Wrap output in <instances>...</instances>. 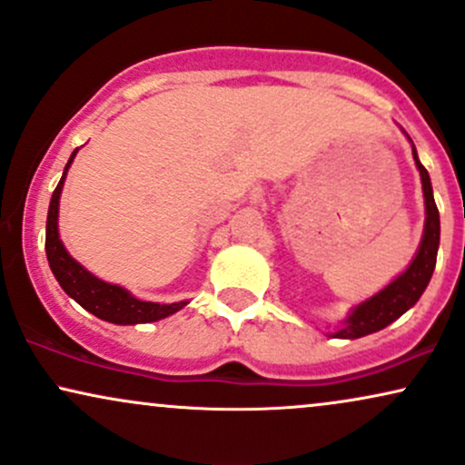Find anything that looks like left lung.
Returning <instances> with one entry per match:
<instances>
[{
	"label": "left lung",
	"instance_id": "8db88e82",
	"mask_svg": "<svg viewBox=\"0 0 465 465\" xmlns=\"http://www.w3.org/2000/svg\"><path fill=\"white\" fill-rule=\"evenodd\" d=\"M414 162L420 170L422 181V193H425V209H427V222H425V234H422L420 248H418L416 259L411 265L405 269V273L372 295L371 300L360 303L355 311L349 314V319L342 325V330L336 331V338H360L372 331H380L397 321L405 311H410L414 303L420 300L425 293L429 280L433 276L435 259H438V245H440V213L438 206L433 200L431 181H429V172L425 165L418 162V154L414 148Z\"/></svg>",
	"mask_w": 465,
	"mask_h": 465
}]
</instances>
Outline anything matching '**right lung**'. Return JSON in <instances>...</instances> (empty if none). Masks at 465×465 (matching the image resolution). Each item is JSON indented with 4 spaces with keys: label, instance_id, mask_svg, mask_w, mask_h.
<instances>
[{
    "label": "right lung",
    "instance_id": "right-lung-1",
    "mask_svg": "<svg viewBox=\"0 0 465 465\" xmlns=\"http://www.w3.org/2000/svg\"><path fill=\"white\" fill-rule=\"evenodd\" d=\"M74 153L71 154V159H68L64 174H62L54 196H51L49 213H47L45 252H47L49 267L51 272H54L57 282H60L62 289L66 291V295H71L79 306H84L85 311L93 312L94 317L110 321V323H118V325L151 323V321L165 319L170 317V314H174L176 311H181L187 302H176V303L142 302V300H135L131 293H127L123 286L103 282V280L94 278L90 272H85V269L79 265L71 254H68L64 245H62L60 234H57V206H60L62 185H64L66 170L71 168Z\"/></svg>",
    "mask_w": 465,
    "mask_h": 465
}]
</instances>
